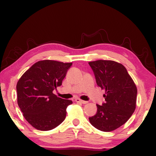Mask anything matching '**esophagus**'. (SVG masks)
I'll list each match as a JSON object with an SVG mask.
<instances>
[{
  "mask_svg": "<svg viewBox=\"0 0 156 156\" xmlns=\"http://www.w3.org/2000/svg\"><path fill=\"white\" fill-rule=\"evenodd\" d=\"M76 101L77 102V103H82V104H87V103H88V101H82V100L78 99V98H77V99H76Z\"/></svg>",
  "mask_w": 156,
  "mask_h": 156,
  "instance_id": "34e87169",
  "label": "esophagus"
}]
</instances>
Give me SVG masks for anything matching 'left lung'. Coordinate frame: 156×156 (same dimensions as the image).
Listing matches in <instances>:
<instances>
[{
  "label": "left lung",
  "mask_w": 156,
  "mask_h": 156,
  "mask_svg": "<svg viewBox=\"0 0 156 156\" xmlns=\"http://www.w3.org/2000/svg\"><path fill=\"white\" fill-rule=\"evenodd\" d=\"M96 83L105 89V103L97 104L96 114L89 117L97 129L104 132L116 130L124 125L136 108L137 89L122 64L109 60L89 62Z\"/></svg>",
  "instance_id": "obj_1"
}]
</instances>
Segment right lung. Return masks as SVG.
Wrapping results in <instances>:
<instances>
[{
	"instance_id": "add662e5",
	"label": "right lung",
	"mask_w": 156,
	"mask_h": 156,
	"mask_svg": "<svg viewBox=\"0 0 156 156\" xmlns=\"http://www.w3.org/2000/svg\"><path fill=\"white\" fill-rule=\"evenodd\" d=\"M72 63L39 61L31 66L17 83V103L25 119L39 130H50L64 120L73 101L53 93L62 85Z\"/></svg>"
}]
</instances>
